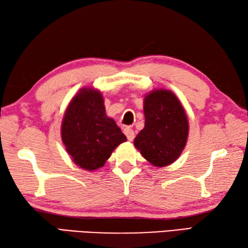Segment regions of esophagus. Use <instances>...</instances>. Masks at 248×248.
<instances>
[{
  "label": "esophagus",
  "instance_id": "34e87169",
  "mask_svg": "<svg viewBox=\"0 0 248 248\" xmlns=\"http://www.w3.org/2000/svg\"><path fill=\"white\" fill-rule=\"evenodd\" d=\"M124 134H125V136H127V139H128V140H130V141H132L133 140H134V131L131 129V128H124Z\"/></svg>",
  "mask_w": 248,
  "mask_h": 248
}]
</instances>
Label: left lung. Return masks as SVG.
<instances>
[{"instance_id": "1", "label": "left lung", "mask_w": 248, "mask_h": 248, "mask_svg": "<svg viewBox=\"0 0 248 248\" xmlns=\"http://www.w3.org/2000/svg\"><path fill=\"white\" fill-rule=\"evenodd\" d=\"M145 127L136 135L134 146L156 167L175 162L188 136V120L181 102L167 89H155L144 99Z\"/></svg>"}]
</instances>
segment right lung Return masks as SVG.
I'll return each instance as SVG.
<instances>
[{
    "instance_id": "add662e5",
    "label": "right lung",
    "mask_w": 248,
    "mask_h": 248,
    "mask_svg": "<svg viewBox=\"0 0 248 248\" xmlns=\"http://www.w3.org/2000/svg\"><path fill=\"white\" fill-rule=\"evenodd\" d=\"M62 140L72 161L92 171L102 167L127 138L105 114L102 93L88 87L82 88L68 104L62 121Z\"/></svg>"
}]
</instances>
